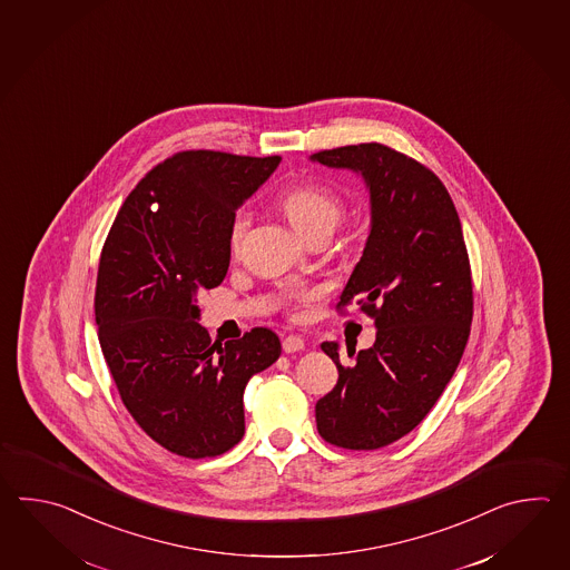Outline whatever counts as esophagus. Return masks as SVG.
Listing matches in <instances>:
<instances>
[{
  "mask_svg": "<svg viewBox=\"0 0 570 570\" xmlns=\"http://www.w3.org/2000/svg\"><path fill=\"white\" fill-rule=\"evenodd\" d=\"M305 348V342H303L302 336H295V334H291L287 338L283 340V351L291 354V352H299Z\"/></svg>",
  "mask_w": 570,
  "mask_h": 570,
  "instance_id": "obj_1",
  "label": "esophagus"
}]
</instances>
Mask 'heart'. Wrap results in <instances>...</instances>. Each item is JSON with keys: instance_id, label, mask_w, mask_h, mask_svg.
Returning a JSON list of instances; mask_svg holds the SVG:
<instances>
[{"instance_id": "b5f03b06", "label": "heart", "mask_w": 570, "mask_h": 570, "mask_svg": "<svg viewBox=\"0 0 570 570\" xmlns=\"http://www.w3.org/2000/svg\"><path fill=\"white\" fill-rule=\"evenodd\" d=\"M281 207L291 222V226L312 240L317 234L334 232L344 218V204L338 195L322 185H293L281 195ZM250 226V216L246 209H238L228 226V244L236 253L243 244L246 230Z\"/></svg>"}]
</instances>
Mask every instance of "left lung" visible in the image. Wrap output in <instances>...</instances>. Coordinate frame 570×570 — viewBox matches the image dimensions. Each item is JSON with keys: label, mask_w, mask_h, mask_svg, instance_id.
Segmentation results:
<instances>
[{"label": "left lung", "mask_w": 570, "mask_h": 570, "mask_svg": "<svg viewBox=\"0 0 570 570\" xmlns=\"http://www.w3.org/2000/svg\"><path fill=\"white\" fill-rule=\"evenodd\" d=\"M314 160L361 173L371 234L336 312L356 303L375 320L368 351H322L338 383L315 403L317 432L346 450H376L410 434L449 385L471 334L473 277L449 189L415 158L381 142L338 146Z\"/></svg>", "instance_id": "1"}]
</instances>
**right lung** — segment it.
<instances>
[{
	"mask_svg": "<svg viewBox=\"0 0 570 570\" xmlns=\"http://www.w3.org/2000/svg\"><path fill=\"white\" fill-rule=\"evenodd\" d=\"M281 157L181 150L138 181L109 228L96 285L97 336L134 422L185 459L244 436V387L279 358L268 327L224 346L199 326L197 289L230 267L228 226Z\"/></svg>",
	"mask_w": 570,
	"mask_h": 570,
	"instance_id": "1",
	"label": "right lung"
}]
</instances>
